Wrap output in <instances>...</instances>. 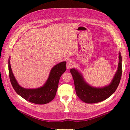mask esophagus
<instances>
[{"label": "esophagus", "instance_id": "obj_1", "mask_svg": "<svg viewBox=\"0 0 130 130\" xmlns=\"http://www.w3.org/2000/svg\"><path fill=\"white\" fill-rule=\"evenodd\" d=\"M74 66V62L71 60H69L66 63V68L67 69H70Z\"/></svg>", "mask_w": 130, "mask_h": 130}]
</instances>
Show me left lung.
I'll list each match as a JSON object with an SVG mask.
<instances>
[{
  "mask_svg": "<svg viewBox=\"0 0 130 130\" xmlns=\"http://www.w3.org/2000/svg\"><path fill=\"white\" fill-rule=\"evenodd\" d=\"M70 71L73 77L77 96L81 101L87 104L97 103L105 100L116 91L122 75V58L119 53V62L117 72L110 84L100 88H96L87 84L82 75L76 69H71Z\"/></svg>",
  "mask_w": 130,
  "mask_h": 130,
  "instance_id": "obj_1",
  "label": "left lung"
}]
</instances>
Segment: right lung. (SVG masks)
Wrapping results in <instances>:
<instances>
[{
    "label": "right lung",
    "instance_id": "right-lung-1",
    "mask_svg": "<svg viewBox=\"0 0 130 130\" xmlns=\"http://www.w3.org/2000/svg\"><path fill=\"white\" fill-rule=\"evenodd\" d=\"M8 67L11 84L18 94L32 103L43 105L49 103L55 98L60 78L66 71V62H60L54 66L51 70L49 78L44 85L35 89H25L18 84L12 72L10 58L9 59Z\"/></svg>",
    "mask_w": 130,
    "mask_h": 130
}]
</instances>
